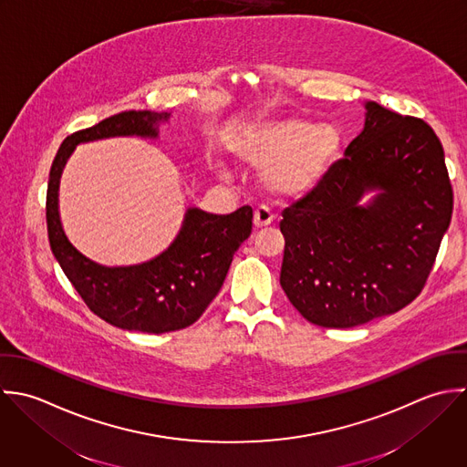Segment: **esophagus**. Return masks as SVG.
<instances>
[{"mask_svg": "<svg viewBox=\"0 0 467 467\" xmlns=\"http://www.w3.org/2000/svg\"><path fill=\"white\" fill-rule=\"evenodd\" d=\"M272 223H274V213L270 212L268 206L255 208V212H254V224H255L257 230L268 228Z\"/></svg>", "mask_w": 467, "mask_h": 467, "instance_id": "obj_1", "label": "esophagus"}]
</instances>
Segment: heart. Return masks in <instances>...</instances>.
<instances>
[{
  "mask_svg": "<svg viewBox=\"0 0 467 467\" xmlns=\"http://www.w3.org/2000/svg\"><path fill=\"white\" fill-rule=\"evenodd\" d=\"M342 138L331 125L303 118H281L250 127L235 143L244 162L266 168L265 181L281 195L311 190L340 154Z\"/></svg>",
  "mask_w": 467,
  "mask_h": 467,
  "instance_id": "b5f03b06",
  "label": "heart"
}]
</instances>
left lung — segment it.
<instances>
[{
    "label": "left lung",
    "mask_w": 467,
    "mask_h": 467,
    "mask_svg": "<svg viewBox=\"0 0 467 467\" xmlns=\"http://www.w3.org/2000/svg\"><path fill=\"white\" fill-rule=\"evenodd\" d=\"M320 182L283 212L281 286L322 327H353L415 301L453 213L444 149L419 118L379 103ZM383 192L368 207L366 189Z\"/></svg>",
    "instance_id": "left-lung-1"
}]
</instances>
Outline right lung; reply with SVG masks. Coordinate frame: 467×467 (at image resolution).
Listing matches in <instances>:
<instances>
[{
    "label": "right lung",
    "instance_id": "add662e5",
    "mask_svg": "<svg viewBox=\"0 0 467 467\" xmlns=\"http://www.w3.org/2000/svg\"><path fill=\"white\" fill-rule=\"evenodd\" d=\"M162 112H121L70 134L52 161L47 188V232L54 257L88 310L105 322L143 333L192 326L219 294L234 254L252 234V206L230 215L188 210L173 244L150 263L105 268L83 257L67 239L57 213L61 170L78 143L112 136H157Z\"/></svg>",
    "mask_w": 467,
    "mask_h": 467
}]
</instances>
